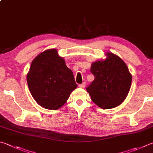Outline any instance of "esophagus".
Here are the masks:
<instances>
[{"instance_id":"1","label":"esophagus","mask_w":153,"mask_h":153,"mask_svg":"<svg viewBox=\"0 0 153 153\" xmlns=\"http://www.w3.org/2000/svg\"><path fill=\"white\" fill-rule=\"evenodd\" d=\"M85 86H86V83L85 82H83L82 84H80L79 85V86L80 88H85Z\"/></svg>"}]
</instances>
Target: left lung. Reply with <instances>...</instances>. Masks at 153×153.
Wrapping results in <instances>:
<instances>
[{
  "label": "left lung",
  "instance_id": "left-lung-1",
  "mask_svg": "<svg viewBox=\"0 0 153 153\" xmlns=\"http://www.w3.org/2000/svg\"><path fill=\"white\" fill-rule=\"evenodd\" d=\"M105 55V59L92 63L91 72L94 79L86 91L97 106L111 109L119 106L127 97L132 75L119 56L110 52Z\"/></svg>",
  "mask_w": 153,
  "mask_h": 153
}]
</instances>
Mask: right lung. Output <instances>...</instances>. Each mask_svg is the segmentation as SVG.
Segmentation results:
<instances>
[{
    "mask_svg": "<svg viewBox=\"0 0 153 153\" xmlns=\"http://www.w3.org/2000/svg\"><path fill=\"white\" fill-rule=\"evenodd\" d=\"M28 88L40 106L57 110L77 87L73 73L56 48L40 53L31 62L27 75Z\"/></svg>",
    "mask_w": 153,
    "mask_h": 153,
    "instance_id": "obj_1",
    "label": "right lung"
}]
</instances>
